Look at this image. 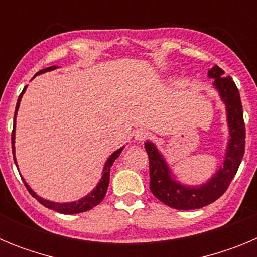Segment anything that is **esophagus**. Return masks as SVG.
Segmentation results:
<instances>
[{
	"instance_id": "obj_1",
	"label": "esophagus",
	"mask_w": 257,
	"mask_h": 257,
	"mask_svg": "<svg viewBox=\"0 0 257 257\" xmlns=\"http://www.w3.org/2000/svg\"><path fill=\"white\" fill-rule=\"evenodd\" d=\"M134 136H135V140H138V142H143V140L148 138V131L144 130V128H138V130L134 133Z\"/></svg>"
}]
</instances>
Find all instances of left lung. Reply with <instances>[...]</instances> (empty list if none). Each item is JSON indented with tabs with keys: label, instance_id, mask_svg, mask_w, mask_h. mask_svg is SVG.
Returning a JSON list of instances; mask_svg holds the SVG:
<instances>
[{
	"label": "left lung",
	"instance_id": "obj_1",
	"mask_svg": "<svg viewBox=\"0 0 257 257\" xmlns=\"http://www.w3.org/2000/svg\"><path fill=\"white\" fill-rule=\"evenodd\" d=\"M207 76L213 79V87L216 88L222 103L225 104L229 128L225 158L216 174L201 185L181 184L176 180V176L172 174L170 166L156 145L149 140L144 143L149 158V188L157 199L176 210H196L220 198L237 174L244 154L246 128L237 86L231 77H224V70L217 65L208 70Z\"/></svg>",
	"mask_w": 257,
	"mask_h": 257
}]
</instances>
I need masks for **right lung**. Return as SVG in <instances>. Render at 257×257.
Masks as SVG:
<instances>
[{
	"label": "right lung",
	"mask_w": 257,
	"mask_h": 257,
	"mask_svg": "<svg viewBox=\"0 0 257 257\" xmlns=\"http://www.w3.org/2000/svg\"><path fill=\"white\" fill-rule=\"evenodd\" d=\"M56 68H58L56 65L45 68V69L40 70V72H38L36 76H38V74H42V73H46V72L54 70V69H56ZM35 77H33V78H35ZM26 90H27V86L23 88L22 94L19 95V99H18V103H17V108H15V114H14V127H13V134H11V145H13L14 162H15V165H17V158H15V145H14L15 144V124H17L15 123V119H17L18 109H19L20 100H22V96H23V94L26 92ZM123 148L124 147H122V148L117 149V151L113 152V153L110 154V157H109L108 160H106L105 165H104L103 175H101V179H100V181L97 183L96 188H95L94 190H91V193H88L87 196H85L83 198L79 199V201L65 202V203H58V202L47 201V199H44L42 197L37 196V194H36V193L31 189V187H29L28 184L26 183V180H24V179H23V181H24V184H26V187H27V189H28V192L31 193L32 196L35 197L38 202H40L41 205H44L45 207L50 208V210L56 211V212L65 213V215H73V213L85 212V211H88V210H91V208H94L95 206L99 205V203H100V202L104 199V197H105V194H106V190H108L109 176H110V167H112L113 162H114L118 157H119V154H121V152L123 151ZM17 167H18V165H17Z\"/></svg>",
	"instance_id": "right-lung-1"
}]
</instances>
